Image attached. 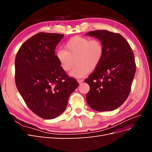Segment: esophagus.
<instances>
[{
	"label": "esophagus",
	"instance_id": "obj_1",
	"mask_svg": "<svg viewBox=\"0 0 152 152\" xmlns=\"http://www.w3.org/2000/svg\"><path fill=\"white\" fill-rule=\"evenodd\" d=\"M77 81H78V82H79V84H82V82H84V80H83V79H78Z\"/></svg>",
	"mask_w": 152,
	"mask_h": 152
}]
</instances>
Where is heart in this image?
<instances>
[{"instance_id": "heart-1", "label": "heart", "mask_w": 152, "mask_h": 152, "mask_svg": "<svg viewBox=\"0 0 152 152\" xmlns=\"http://www.w3.org/2000/svg\"><path fill=\"white\" fill-rule=\"evenodd\" d=\"M104 47L98 39H90L81 36L73 37L56 53V58L62 70L69 72L76 66L70 75L79 78L93 71L102 61Z\"/></svg>"}]
</instances>
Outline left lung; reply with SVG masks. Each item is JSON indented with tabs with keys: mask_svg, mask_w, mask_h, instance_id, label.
I'll list each match as a JSON object with an SVG mask.
<instances>
[{
	"mask_svg": "<svg viewBox=\"0 0 152 152\" xmlns=\"http://www.w3.org/2000/svg\"><path fill=\"white\" fill-rule=\"evenodd\" d=\"M87 35L98 39L104 47L102 61L84 80L90 86L87 103L96 111H112L122 105L130 93L136 67L134 53L119 34L103 30Z\"/></svg>",
	"mask_w": 152,
	"mask_h": 152,
	"instance_id": "obj_1",
	"label": "left lung"
}]
</instances>
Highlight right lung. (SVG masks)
Masks as SVG:
<instances>
[{
    "mask_svg": "<svg viewBox=\"0 0 152 152\" xmlns=\"http://www.w3.org/2000/svg\"><path fill=\"white\" fill-rule=\"evenodd\" d=\"M63 34L40 32L22 44L15 58V82L28 107L39 117L53 119L65 111L79 86L62 70L55 55Z\"/></svg>",
    "mask_w": 152,
    "mask_h": 152,
    "instance_id": "1",
    "label": "right lung"
}]
</instances>
